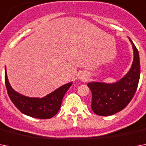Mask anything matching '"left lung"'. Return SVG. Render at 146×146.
<instances>
[{
  "mask_svg": "<svg viewBox=\"0 0 146 146\" xmlns=\"http://www.w3.org/2000/svg\"><path fill=\"white\" fill-rule=\"evenodd\" d=\"M133 48V62L129 71L120 81L106 84L89 82L92 92V109L100 116H110L122 111L129 104L136 93L140 76V62L138 50L129 38Z\"/></svg>",
  "mask_w": 146,
  "mask_h": 146,
  "instance_id": "8db88e82",
  "label": "left lung"
}]
</instances>
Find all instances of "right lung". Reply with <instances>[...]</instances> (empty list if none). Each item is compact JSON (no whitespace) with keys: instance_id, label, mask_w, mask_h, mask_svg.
<instances>
[{"instance_id":"right-lung-1","label":"right lung","mask_w":146,"mask_h":146,"mask_svg":"<svg viewBox=\"0 0 146 146\" xmlns=\"http://www.w3.org/2000/svg\"><path fill=\"white\" fill-rule=\"evenodd\" d=\"M72 84V82H70L64 85L42 98L26 97L12 89L5 70V85L10 100L22 113L34 118L50 119L53 117L60 110L63 98Z\"/></svg>"}]
</instances>
